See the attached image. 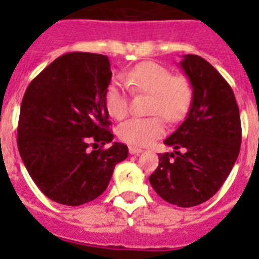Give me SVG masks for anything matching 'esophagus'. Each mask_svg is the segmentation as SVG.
I'll use <instances>...</instances> for the list:
<instances>
[{
    "mask_svg": "<svg viewBox=\"0 0 259 259\" xmlns=\"http://www.w3.org/2000/svg\"><path fill=\"white\" fill-rule=\"evenodd\" d=\"M144 150L140 149V148H136V146H130V153L131 154H140V153H143Z\"/></svg>",
    "mask_w": 259,
    "mask_h": 259,
    "instance_id": "34e87169",
    "label": "esophagus"
}]
</instances>
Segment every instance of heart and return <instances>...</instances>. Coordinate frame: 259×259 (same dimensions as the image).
<instances>
[{
    "mask_svg": "<svg viewBox=\"0 0 259 259\" xmlns=\"http://www.w3.org/2000/svg\"><path fill=\"white\" fill-rule=\"evenodd\" d=\"M124 81L137 93H150L149 118H132L118 130L120 140L134 146H148L164 134L166 120H182L193 101V88L187 77L172 76V72L155 62H143L124 75ZM105 107L115 119L128 113V95L120 84L111 83L105 91ZM162 116L161 117L160 115Z\"/></svg>",
    "mask_w": 259,
    "mask_h": 259,
    "instance_id": "1",
    "label": "heart"
}]
</instances>
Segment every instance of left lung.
<instances>
[{"label":"left lung","instance_id":"left-lung-1","mask_svg":"<svg viewBox=\"0 0 259 259\" xmlns=\"http://www.w3.org/2000/svg\"><path fill=\"white\" fill-rule=\"evenodd\" d=\"M180 66L193 101L184 122L164 140L175 150L158 155L149 182L168 203L192 207L210 200L230 175L240 153L241 122L232 88L209 62L187 54Z\"/></svg>","mask_w":259,"mask_h":259}]
</instances>
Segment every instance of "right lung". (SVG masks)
Returning <instances> with one entry per match:
<instances>
[{
	"instance_id": "1",
	"label": "right lung",
	"mask_w": 259,
	"mask_h": 259,
	"mask_svg": "<svg viewBox=\"0 0 259 259\" xmlns=\"http://www.w3.org/2000/svg\"><path fill=\"white\" fill-rule=\"evenodd\" d=\"M106 56L63 54L32 80L18 123L22 161L52 201L79 206L101 196L127 145L111 143L104 96L111 80Z\"/></svg>"
}]
</instances>
